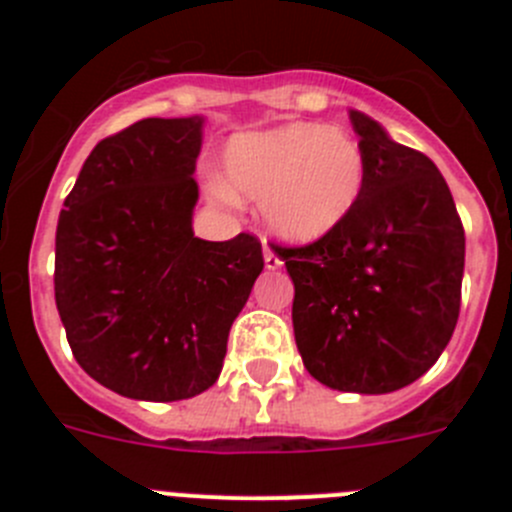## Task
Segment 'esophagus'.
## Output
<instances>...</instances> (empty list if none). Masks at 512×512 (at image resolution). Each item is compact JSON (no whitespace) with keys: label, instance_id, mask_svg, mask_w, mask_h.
I'll return each mask as SVG.
<instances>
[{"label":"esophagus","instance_id":"obj_1","mask_svg":"<svg viewBox=\"0 0 512 512\" xmlns=\"http://www.w3.org/2000/svg\"><path fill=\"white\" fill-rule=\"evenodd\" d=\"M264 264H266V269H269V271H274V269H279V266H282L279 253L274 251L271 246H266V243H264Z\"/></svg>","mask_w":512,"mask_h":512}]
</instances>
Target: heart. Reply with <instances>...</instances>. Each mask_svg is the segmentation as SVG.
<instances>
[{
  "label": "heart",
  "instance_id": "obj_1",
  "mask_svg": "<svg viewBox=\"0 0 512 512\" xmlns=\"http://www.w3.org/2000/svg\"><path fill=\"white\" fill-rule=\"evenodd\" d=\"M364 184V148L348 130L289 122L235 135L225 146L217 194L261 202L271 233L312 243L346 223Z\"/></svg>",
  "mask_w": 512,
  "mask_h": 512
}]
</instances>
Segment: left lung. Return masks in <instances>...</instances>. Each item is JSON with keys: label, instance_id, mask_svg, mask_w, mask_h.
<instances>
[{"label": "left lung", "instance_id": "1", "mask_svg": "<svg viewBox=\"0 0 512 512\" xmlns=\"http://www.w3.org/2000/svg\"><path fill=\"white\" fill-rule=\"evenodd\" d=\"M366 184L346 223L302 248L277 246L295 284L292 325L320 384L387 395L423 377L459 320L464 228L431 158L348 110Z\"/></svg>", "mask_w": 512, "mask_h": 512}]
</instances>
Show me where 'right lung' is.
<instances>
[{
	"mask_svg": "<svg viewBox=\"0 0 512 512\" xmlns=\"http://www.w3.org/2000/svg\"><path fill=\"white\" fill-rule=\"evenodd\" d=\"M202 128L200 115L146 117L99 140L58 217L53 282L74 359L130 400L212 387L264 269L253 235H194Z\"/></svg>",
	"mask_w": 512,
	"mask_h": 512,
	"instance_id": "1",
	"label": "right lung"
}]
</instances>
